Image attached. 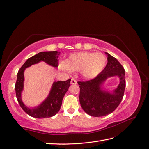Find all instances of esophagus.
<instances>
[{"instance_id": "obj_1", "label": "esophagus", "mask_w": 149, "mask_h": 149, "mask_svg": "<svg viewBox=\"0 0 149 149\" xmlns=\"http://www.w3.org/2000/svg\"><path fill=\"white\" fill-rule=\"evenodd\" d=\"M70 83L72 84H77V81H76L75 79H72Z\"/></svg>"}]
</instances>
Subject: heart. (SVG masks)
Segmentation results:
<instances>
[{"label": "heart", "instance_id": "obj_1", "mask_svg": "<svg viewBox=\"0 0 149 149\" xmlns=\"http://www.w3.org/2000/svg\"><path fill=\"white\" fill-rule=\"evenodd\" d=\"M107 62L102 53L80 52L72 54L66 61H61L58 67L70 74L72 71H81L83 77L93 79L101 73Z\"/></svg>", "mask_w": 149, "mask_h": 149}]
</instances>
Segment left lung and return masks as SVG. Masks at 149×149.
<instances>
[{
	"mask_svg": "<svg viewBox=\"0 0 149 149\" xmlns=\"http://www.w3.org/2000/svg\"><path fill=\"white\" fill-rule=\"evenodd\" d=\"M105 53L108 62L101 73L91 80L78 82L81 105L86 113L93 117H102L113 112L122 101L126 87L124 68L116 58ZM114 76L120 78L118 88L113 93L102 91V83L107 78Z\"/></svg>",
	"mask_w": 149,
	"mask_h": 149,
	"instance_id": "1",
	"label": "left lung"
}]
</instances>
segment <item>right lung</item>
Wrapping results in <instances>:
<instances>
[{
	"label": "right lung",
	"mask_w": 149,
	"mask_h": 149,
	"mask_svg": "<svg viewBox=\"0 0 149 149\" xmlns=\"http://www.w3.org/2000/svg\"><path fill=\"white\" fill-rule=\"evenodd\" d=\"M60 54V52L56 51L40 52L28 59L19 70L15 84L16 95L20 107L28 115L38 119L47 118L56 115L60 110L63 96L70 85L71 79H68L66 81L54 82L49 94L46 100L40 105L34 108L30 109L27 107L24 104L22 99V92L24 86V71L25 68L39 63L41 61L56 68L58 67V58Z\"/></svg>",
	"instance_id": "obj_1"
}]
</instances>
